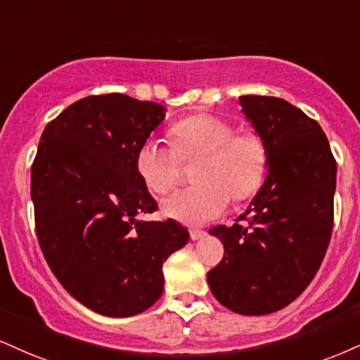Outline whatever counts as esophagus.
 Segmentation results:
<instances>
[{
    "label": "esophagus",
    "instance_id": "obj_1",
    "mask_svg": "<svg viewBox=\"0 0 360 360\" xmlns=\"http://www.w3.org/2000/svg\"><path fill=\"white\" fill-rule=\"evenodd\" d=\"M189 235H191V240H201V238L206 236V231H202V229H191L189 231Z\"/></svg>",
    "mask_w": 360,
    "mask_h": 360
}]
</instances>
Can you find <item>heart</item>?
<instances>
[{
	"mask_svg": "<svg viewBox=\"0 0 360 360\" xmlns=\"http://www.w3.org/2000/svg\"><path fill=\"white\" fill-rule=\"evenodd\" d=\"M171 145L147 139L139 146L136 169L150 193L166 194L179 177V161L199 159L193 181L164 199L169 218L188 224H205L226 210L229 194L235 201L253 196L266 172V149L258 134L235 132V127L213 114H194L169 131Z\"/></svg>",
	"mask_w": 360,
	"mask_h": 360,
	"instance_id": "obj_1",
	"label": "heart"
}]
</instances>
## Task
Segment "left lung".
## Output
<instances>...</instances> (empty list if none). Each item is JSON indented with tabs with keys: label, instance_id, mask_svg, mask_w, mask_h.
Wrapping results in <instances>:
<instances>
[{
	"label": "left lung",
	"instance_id": "left-lung-1",
	"mask_svg": "<svg viewBox=\"0 0 360 360\" xmlns=\"http://www.w3.org/2000/svg\"><path fill=\"white\" fill-rule=\"evenodd\" d=\"M241 112L266 149L268 174L245 224L216 226L224 255L207 271L219 304L265 315L292 304L314 280L330 241L337 164L322 127L278 97L243 95Z\"/></svg>",
	"mask_w": 360,
	"mask_h": 360
}]
</instances>
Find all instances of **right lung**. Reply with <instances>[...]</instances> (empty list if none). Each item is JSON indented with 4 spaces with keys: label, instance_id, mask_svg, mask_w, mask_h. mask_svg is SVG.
Listing matches in <instances>:
<instances>
[{
    "label": "right lung",
    "instance_id": "1",
    "mask_svg": "<svg viewBox=\"0 0 360 360\" xmlns=\"http://www.w3.org/2000/svg\"><path fill=\"white\" fill-rule=\"evenodd\" d=\"M164 117L166 107L124 94L80 98L46 125L32 166L43 257L75 300L107 317L154 305L164 262L189 240L174 219H136L158 210L136 154Z\"/></svg>",
    "mask_w": 360,
    "mask_h": 360
}]
</instances>
